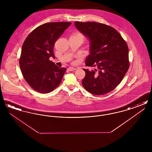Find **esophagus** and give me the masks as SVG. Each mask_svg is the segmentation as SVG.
Instances as JSON below:
<instances>
[{"label": "esophagus", "mask_w": 152, "mask_h": 152, "mask_svg": "<svg viewBox=\"0 0 152 152\" xmlns=\"http://www.w3.org/2000/svg\"><path fill=\"white\" fill-rule=\"evenodd\" d=\"M68 69L69 71H73L76 70V68H73V67H69V68H68Z\"/></svg>", "instance_id": "esophagus-1"}]
</instances>
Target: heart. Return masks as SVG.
<instances>
[{
	"instance_id": "heart-1",
	"label": "heart",
	"mask_w": 152,
	"mask_h": 152,
	"mask_svg": "<svg viewBox=\"0 0 152 152\" xmlns=\"http://www.w3.org/2000/svg\"><path fill=\"white\" fill-rule=\"evenodd\" d=\"M73 35H75V36H81V37H83V36L81 35V34H80L79 33H76V34H74Z\"/></svg>"
}]
</instances>
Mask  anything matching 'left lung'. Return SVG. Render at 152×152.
I'll return each mask as SVG.
<instances>
[{"label":"left lung","mask_w":152,"mask_h":152,"mask_svg":"<svg viewBox=\"0 0 152 152\" xmlns=\"http://www.w3.org/2000/svg\"><path fill=\"white\" fill-rule=\"evenodd\" d=\"M76 28L89 41V54L83 69L82 85L88 92L102 95L113 91L122 81L129 66V50L122 36L112 27L96 22H75Z\"/></svg>","instance_id":"left-lung-1"}]
</instances>
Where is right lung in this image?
Returning a JSON list of instances; mask_svg holds the SVG:
<instances>
[{
	"instance_id": "right-lung-1",
	"label": "right lung",
	"mask_w": 152,
	"mask_h": 152,
	"mask_svg": "<svg viewBox=\"0 0 152 152\" xmlns=\"http://www.w3.org/2000/svg\"><path fill=\"white\" fill-rule=\"evenodd\" d=\"M70 22L43 24L32 31L22 46L19 65L22 75L36 91L47 94L60 84L66 69L50 61L55 58L53 48L56 41L70 25Z\"/></svg>"
}]
</instances>
